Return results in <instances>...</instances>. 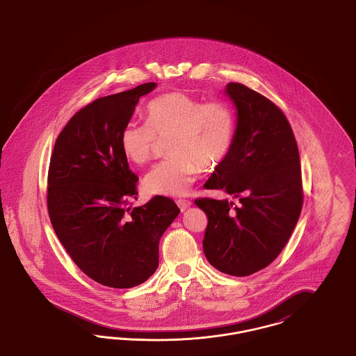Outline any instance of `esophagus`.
I'll return each mask as SVG.
<instances>
[{
	"instance_id": "34e87169",
	"label": "esophagus",
	"mask_w": 356,
	"mask_h": 356,
	"mask_svg": "<svg viewBox=\"0 0 356 356\" xmlns=\"http://www.w3.org/2000/svg\"><path fill=\"white\" fill-rule=\"evenodd\" d=\"M176 204L179 205V208H180V211L183 212V211H186V208H189L191 207V202L189 200H186V199H179V200H176Z\"/></svg>"
}]
</instances>
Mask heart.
Returning <instances> with one entry per match:
<instances>
[{
    "mask_svg": "<svg viewBox=\"0 0 356 356\" xmlns=\"http://www.w3.org/2000/svg\"><path fill=\"white\" fill-rule=\"evenodd\" d=\"M145 115L147 121L122 128L120 145L128 161L144 165L159 138L170 137L172 156L156 164L143 181L152 195H186L200 170L219 167L234 148L236 118L227 102H203L184 92H170L148 102Z\"/></svg>",
    "mask_w": 356,
    "mask_h": 356,
    "instance_id": "1",
    "label": "heart"
}]
</instances>
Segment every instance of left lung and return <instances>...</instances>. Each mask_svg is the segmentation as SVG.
<instances>
[{
  "instance_id": "8db88e82",
  "label": "left lung",
  "mask_w": 356,
  "mask_h": 356,
  "mask_svg": "<svg viewBox=\"0 0 356 356\" xmlns=\"http://www.w3.org/2000/svg\"><path fill=\"white\" fill-rule=\"evenodd\" d=\"M236 105V137L207 189H221L238 203L196 199L208 218L203 250L220 272L248 276L283 251L303 207L299 149L282 109L245 85L229 83Z\"/></svg>"
}]
</instances>
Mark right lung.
<instances>
[{
    "label": "right lung",
    "instance_id": "right-lung-1",
    "mask_svg": "<svg viewBox=\"0 0 356 356\" xmlns=\"http://www.w3.org/2000/svg\"><path fill=\"white\" fill-rule=\"evenodd\" d=\"M156 84L85 105L57 137L48 170L53 229L76 266L102 286L131 288L159 267V241L180 209L165 196L131 207L138 177L120 145L141 96Z\"/></svg>",
    "mask_w": 356,
    "mask_h": 356
}]
</instances>
